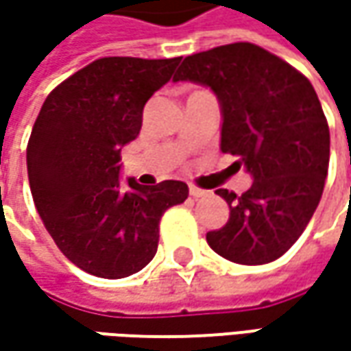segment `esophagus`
<instances>
[{
    "mask_svg": "<svg viewBox=\"0 0 351 351\" xmlns=\"http://www.w3.org/2000/svg\"><path fill=\"white\" fill-rule=\"evenodd\" d=\"M189 195L193 197V199H203V197L209 195V191H205L201 187H195V185H189Z\"/></svg>",
    "mask_w": 351,
    "mask_h": 351,
    "instance_id": "obj_1",
    "label": "esophagus"
}]
</instances>
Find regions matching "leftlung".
<instances>
[{"mask_svg": "<svg viewBox=\"0 0 351 351\" xmlns=\"http://www.w3.org/2000/svg\"><path fill=\"white\" fill-rule=\"evenodd\" d=\"M187 80L215 91L223 113L221 150L254 178L242 195L215 191L230 217L207 232V242L234 263L274 262L303 234L328 173L330 130L317 91L291 64L252 43L187 56L173 82Z\"/></svg>", "mask_w": 351, "mask_h": 351, "instance_id": "obj_1", "label": "left lung"}]
</instances>
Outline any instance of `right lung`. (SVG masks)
Masks as SVG:
<instances>
[{"label": "right lung", "mask_w": 351, "mask_h": 351, "mask_svg": "<svg viewBox=\"0 0 351 351\" xmlns=\"http://www.w3.org/2000/svg\"><path fill=\"white\" fill-rule=\"evenodd\" d=\"M180 58L109 56L64 80L43 103L27 144L34 207L80 269L121 279L152 262L162 215L183 203V182L119 180L121 148L138 136L142 109Z\"/></svg>", "instance_id": "obj_1"}]
</instances>
